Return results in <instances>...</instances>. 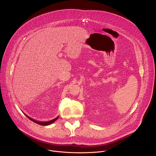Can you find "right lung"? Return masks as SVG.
Returning <instances> with one entry per match:
<instances>
[{
    "instance_id": "obj_1",
    "label": "right lung",
    "mask_w": 156,
    "mask_h": 156,
    "mask_svg": "<svg viewBox=\"0 0 156 156\" xmlns=\"http://www.w3.org/2000/svg\"><path fill=\"white\" fill-rule=\"evenodd\" d=\"M26 115L30 120H31V121H33V122H35V123H37V124H39V125H42V126H46V125H51V124H52V123H54L55 121H56V120L58 119V117H56L55 119H53V120H50V121H48V122H39V121H36V120L33 119L32 118H30V117H28V116L27 115Z\"/></svg>"
}]
</instances>
